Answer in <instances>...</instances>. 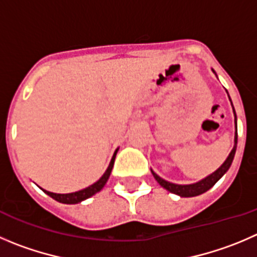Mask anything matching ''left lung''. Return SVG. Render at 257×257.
I'll return each instance as SVG.
<instances>
[{
	"instance_id": "left-lung-1",
	"label": "left lung",
	"mask_w": 257,
	"mask_h": 257,
	"mask_svg": "<svg viewBox=\"0 0 257 257\" xmlns=\"http://www.w3.org/2000/svg\"><path fill=\"white\" fill-rule=\"evenodd\" d=\"M212 72L216 74V72H214L213 69H212ZM229 101H231V98H229ZM231 104H232V101H231ZM232 111H233V114H234V130H236L234 131V144L231 153L228 154V156H227V159L223 161V164H222L221 167H219L216 172L209 174L208 177L203 178V179L199 180V182L197 183H193V184H175V183L168 182V180L159 177V175L151 169V173H153L154 178H155L156 182H158L164 189H167L168 192L170 193H174V194L179 195V197H195V195L203 194V193H206L207 190L211 189V188L213 187V185L216 184V183L218 182L224 174H226L227 170H228L229 167H231L232 161H233L234 154H236V148H237V117H236V112H234V108H233V104H232Z\"/></svg>"
}]
</instances>
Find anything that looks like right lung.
<instances>
[{"mask_svg": "<svg viewBox=\"0 0 257 257\" xmlns=\"http://www.w3.org/2000/svg\"><path fill=\"white\" fill-rule=\"evenodd\" d=\"M117 151H118V149H116V151H114L113 156H112L111 161H109L108 168H107L106 172L103 173V175H102V177L99 178V179L97 180L96 183H93V184L89 185V187L84 188V189H80V190H78V192L67 193V194H59V193L48 192V190L43 189V188H40V189H43V192H45L46 194L50 195V197L53 198V199L58 200V202H60V203H64V204H77V203H80V202H83V200L88 199V198H90V197H92V195L96 194V193L101 192L102 188H103L104 185H106L107 180H108L109 175H111L112 168H113L114 158H116Z\"/></svg>", "mask_w": 257, "mask_h": 257, "instance_id": "1", "label": "right lung"}]
</instances>
